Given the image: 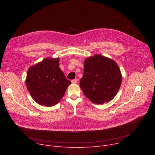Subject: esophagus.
I'll return each instance as SVG.
<instances>
[{"label": "esophagus", "mask_w": 155, "mask_h": 155, "mask_svg": "<svg viewBox=\"0 0 155 155\" xmlns=\"http://www.w3.org/2000/svg\"><path fill=\"white\" fill-rule=\"evenodd\" d=\"M77 82H78V79L77 78H75V79H73V80H71V83L72 84H76V83H77Z\"/></svg>", "instance_id": "esophagus-1"}]
</instances>
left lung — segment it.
<instances>
[{"mask_svg":"<svg viewBox=\"0 0 155 155\" xmlns=\"http://www.w3.org/2000/svg\"><path fill=\"white\" fill-rule=\"evenodd\" d=\"M121 82V73L114 61L100 54L85 60L80 85L84 95L93 103L102 104L111 101Z\"/></svg>","mask_w":155,"mask_h":155,"instance_id":"obj_1","label":"left lung"}]
</instances>
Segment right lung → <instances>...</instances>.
<instances>
[{"label":"right lung","mask_w":155,"mask_h":155,"mask_svg":"<svg viewBox=\"0 0 155 155\" xmlns=\"http://www.w3.org/2000/svg\"><path fill=\"white\" fill-rule=\"evenodd\" d=\"M26 83L32 99L46 107L58 104L71 84L59 67V58H49L29 68Z\"/></svg>","instance_id":"obj_1"}]
</instances>
